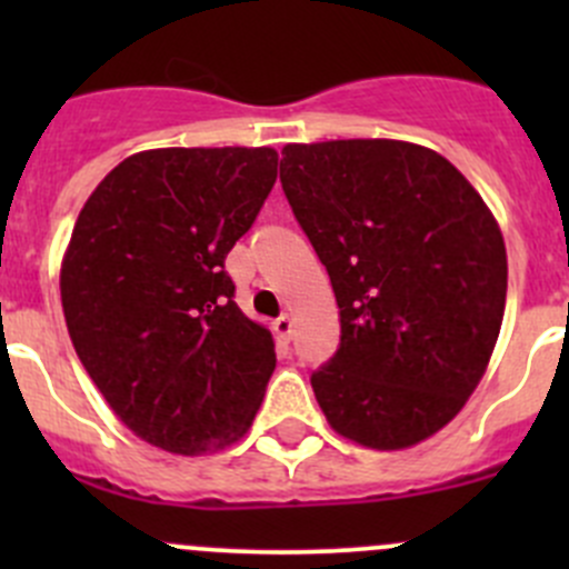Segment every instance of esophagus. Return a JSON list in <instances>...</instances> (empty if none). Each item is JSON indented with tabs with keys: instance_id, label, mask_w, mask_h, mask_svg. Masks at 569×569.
I'll use <instances>...</instances> for the list:
<instances>
[{
	"instance_id": "34e87169",
	"label": "esophagus",
	"mask_w": 569,
	"mask_h": 569,
	"mask_svg": "<svg viewBox=\"0 0 569 569\" xmlns=\"http://www.w3.org/2000/svg\"><path fill=\"white\" fill-rule=\"evenodd\" d=\"M272 330H274V336L283 338V341H289V338L295 336V319H291L289 313H283V317H280V319H274Z\"/></svg>"
}]
</instances>
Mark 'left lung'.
Returning <instances> with one entry per match:
<instances>
[{"label":"left lung","instance_id":"8db88e82","mask_svg":"<svg viewBox=\"0 0 569 569\" xmlns=\"http://www.w3.org/2000/svg\"><path fill=\"white\" fill-rule=\"evenodd\" d=\"M280 183L330 274L338 352L313 371L341 438H432L485 377L507 306V248L473 183L405 140L289 142Z\"/></svg>","mask_w":569,"mask_h":569}]
</instances>
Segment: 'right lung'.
<instances>
[{
    "label": "right lung",
    "instance_id": "right-lung-1",
    "mask_svg": "<svg viewBox=\"0 0 569 569\" xmlns=\"http://www.w3.org/2000/svg\"><path fill=\"white\" fill-rule=\"evenodd\" d=\"M278 178L274 148H153L93 189L60 267L68 336L114 416L181 457L244 438L274 338L233 302L226 256Z\"/></svg>",
    "mask_w": 569,
    "mask_h": 569
}]
</instances>
